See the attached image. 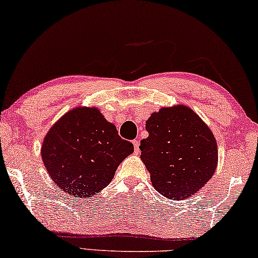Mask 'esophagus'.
<instances>
[{
    "label": "esophagus",
    "instance_id": "34e87169",
    "mask_svg": "<svg viewBox=\"0 0 258 258\" xmlns=\"http://www.w3.org/2000/svg\"><path fill=\"white\" fill-rule=\"evenodd\" d=\"M133 144H134V148H135V152L140 151V144H141L140 140H134Z\"/></svg>",
    "mask_w": 258,
    "mask_h": 258
}]
</instances>
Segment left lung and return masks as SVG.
Returning a JSON list of instances; mask_svg holds the SVG:
<instances>
[{"label": "left lung", "instance_id": "left-lung-1", "mask_svg": "<svg viewBox=\"0 0 258 258\" xmlns=\"http://www.w3.org/2000/svg\"><path fill=\"white\" fill-rule=\"evenodd\" d=\"M141 159L152 185L170 200L195 194L215 173L218 149L209 126L185 106L161 108L146 121Z\"/></svg>", "mask_w": 258, "mask_h": 258}]
</instances>
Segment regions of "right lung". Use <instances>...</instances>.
<instances>
[{
	"mask_svg": "<svg viewBox=\"0 0 258 258\" xmlns=\"http://www.w3.org/2000/svg\"><path fill=\"white\" fill-rule=\"evenodd\" d=\"M134 145L118 136L115 125L97 108H76L63 115L46 135L43 165L63 191L89 198L114 177Z\"/></svg>",
	"mask_w": 258,
	"mask_h": 258,
	"instance_id": "1",
	"label": "right lung"
}]
</instances>
